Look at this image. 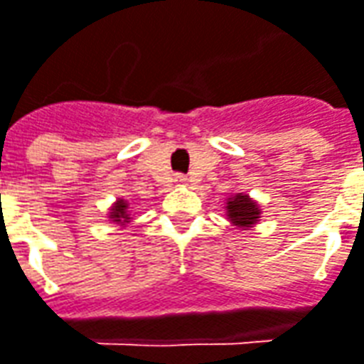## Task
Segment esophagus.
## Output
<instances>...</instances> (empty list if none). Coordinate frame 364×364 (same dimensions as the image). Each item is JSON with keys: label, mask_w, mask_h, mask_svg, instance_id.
<instances>
[{"label": "esophagus", "mask_w": 364, "mask_h": 364, "mask_svg": "<svg viewBox=\"0 0 364 364\" xmlns=\"http://www.w3.org/2000/svg\"><path fill=\"white\" fill-rule=\"evenodd\" d=\"M175 183H177V185H185V183H187V177H185V175H175Z\"/></svg>", "instance_id": "34e87169"}]
</instances>
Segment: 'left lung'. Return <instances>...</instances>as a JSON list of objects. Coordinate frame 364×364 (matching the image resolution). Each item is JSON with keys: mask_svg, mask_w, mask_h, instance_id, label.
Instances as JSON below:
<instances>
[{"mask_svg": "<svg viewBox=\"0 0 364 364\" xmlns=\"http://www.w3.org/2000/svg\"><path fill=\"white\" fill-rule=\"evenodd\" d=\"M261 207L259 203L251 199L247 193H233L231 197H227V203H225V215L227 219L239 227V229H253L255 225L261 221Z\"/></svg>", "mask_w": 364, "mask_h": 364, "instance_id": "obj_1", "label": "left lung"}]
</instances>
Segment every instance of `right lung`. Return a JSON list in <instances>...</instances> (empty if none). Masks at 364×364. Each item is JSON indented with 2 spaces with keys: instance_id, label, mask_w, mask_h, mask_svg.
Segmentation results:
<instances>
[{
  "instance_id": "1",
  "label": "right lung",
  "mask_w": 364,
  "mask_h": 364,
  "mask_svg": "<svg viewBox=\"0 0 364 364\" xmlns=\"http://www.w3.org/2000/svg\"><path fill=\"white\" fill-rule=\"evenodd\" d=\"M129 203L125 201V199H117V201L111 205L109 209V221L111 223L119 225V227H127V223H131V213H129Z\"/></svg>"
}]
</instances>
